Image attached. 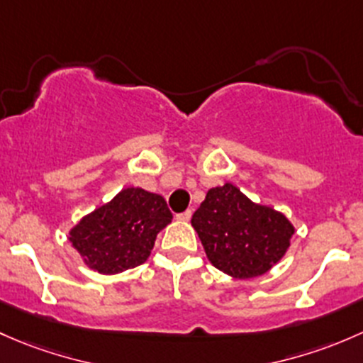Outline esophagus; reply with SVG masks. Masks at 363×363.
Segmentation results:
<instances>
[{"mask_svg": "<svg viewBox=\"0 0 363 363\" xmlns=\"http://www.w3.org/2000/svg\"><path fill=\"white\" fill-rule=\"evenodd\" d=\"M190 216H192V209H186V211L178 213L177 218H178V220H182V222H189Z\"/></svg>", "mask_w": 363, "mask_h": 363, "instance_id": "obj_1", "label": "esophagus"}]
</instances>
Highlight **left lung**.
<instances>
[{
    "label": "left lung",
    "instance_id": "obj_1",
    "mask_svg": "<svg viewBox=\"0 0 363 363\" xmlns=\"http://www.w3.org/2000/svg\"><path fill=\"white\" fill-rule=\"evenodd\" d=\"M192 225L209 262L239 279L267 272L285 255L294 234L285 215L252 203L233 183L208 190Z\"/></svg>",
    "mask_w": 363,
    "mask_h": 363
}]
</instances>
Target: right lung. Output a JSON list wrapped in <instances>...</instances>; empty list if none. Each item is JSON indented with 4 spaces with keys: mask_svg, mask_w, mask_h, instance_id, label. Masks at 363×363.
<instances>
[{
    "mask_svg": "<svg viewBox=\"0 0 363 363\" xmlns=\"http://www.w3.org/2000/svg\"><path fill=\"white\" fill-rule=\"evenodd\" d=\"M162 196L124 189L108 204L84 216L69 241L85 264L101 274H117L148 259L157 234L171 222Z\"/></svg>",
    "mask_w": 363,
    "mask_h": 363,
    "instance_id": "right-lung-1",
    "label": "right lung"
}]
</instances>
